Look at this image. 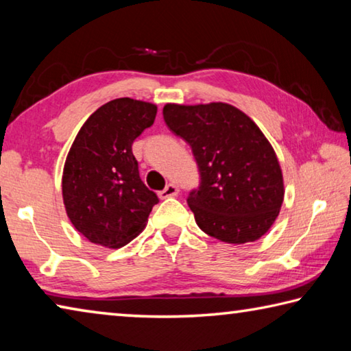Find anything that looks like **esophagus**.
<instances>
[{
  "label": "esophagus",
  "instance_id": "1",
  "mask_svg": "<svg viewBox=\"0 0 351 351\" xmlns=\"http://www.w3.org/2000/svg\"><path fill=\"white\" fill-rule=\"evenodd\" d=\"M178 193H180V189H178V186H175V184H167L165 189L161 190L158 195L161 199H165V198H173Z\"/></svg>",
  "mask_w": 351,
  "mask_h": 351
}]
</instances>
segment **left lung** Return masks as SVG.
Returning <instances> with one entry per match:
<instances>
[{
  "label": "left lung",
  "mask_w": 351,
  "mask_h": 351,
  "mask_svg": "<svg viewBox=\"0 0 351 351\" xmlns=\"http://www.w3.org/2000/svg\"><path fill=\"white\" fill-rule=\"evenodd\" d=\"M164 121L192 148L199 186L189 193L195 221L219 241L258 240L283 203V176L274 148L251 117L229 104H167Z\"/></svg>",
  "instance_id": "obj_1"
}]
</instances>
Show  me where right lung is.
Masks as SVG:
<instances>
[{
	"label": "right lung",
	"instance_id": "right-lung-1",
	"mask_svg": "<svg viewBox=\"0 0 351 351\" xmlns=\"http://www.w3.org/2000/svg\"><path fill=\"white\" fill-rule=\"evenodd\" d=\"M156 105L114 99L86 119L64 162L63 203L74 228L91 243L122 247L145 228L158 204L139 176L132 145L156 117Z\"/></svg>",
	"mask_w": 351,
	"mask_h": 351
}]
</instances>
